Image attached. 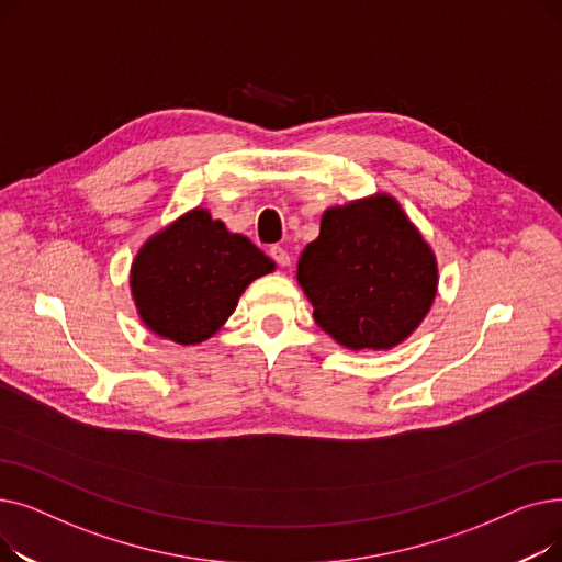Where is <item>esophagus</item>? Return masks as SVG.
Segmentation results:
<instances>
[{
	"mask_svg": "<svg viewBox=\"0 0 562 562\" xmlns=\"http://www.w3.org/2000/svg\"><path fill=\"white\" fill-rule=\"evenodd\" d=\"M269 255L273 257V261H276L278 266H289V263H291V257H289V252H286L284 248H280V246H273V248L269 250Z\"/></svg>",
	"mask_w": 562,
	"mask_h": 562,
	"instance_id": "34e87169",
	"label": "esophagus"
}]
</instances>
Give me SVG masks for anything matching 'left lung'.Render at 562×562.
Here are the masks:
<instances>
[{
	"mask_svg": "<svg viewBox=\"0 0 562 562\" xmlns=\"http://www.w3.org/2000/svg\"><path fill=\"white\" fill-rule=\"evenodd\" d=\"M314 321L348 350H390L430 312L437 259L387 193L330 206L299 259Z\"/></svg>",
	"mask_w": 562,
	"mask_h": 562,
	"instance_id": "left-lung-1",
	"label": "left lung"
}]
</instances>
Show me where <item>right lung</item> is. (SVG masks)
Returning a JSON list of instances; mask_svg holds the SVG:
<instances>
[{
  "label": "right lung",
  "mask_w": 562,
  "mask_h": 562,
  "mask_svg": "<svg viewBox=\"0 0 562 562\" xmlns=\"http://www.w3.org/2000/svg\"><path fill=\"white\" fill-rule=\"evenodd\" d=\"M273 269L248 236L195 206L138 248L130 286L147 330L193 346L216 335L246 286Z\"/></svg>",
  "instance_id": "right-lung-1"
}]
</instances>
